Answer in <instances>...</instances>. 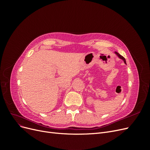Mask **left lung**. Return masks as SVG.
Masks as SVG:
<instances>
[{"instance_id":"obj_1","label":"left lung","mask_w":150,"mask_h":150,"mask_svg":"<svg viewBox=\"0 0 150 150\" xmlns=\"http://www.w3.org/2000/svg\"><path fill=\"white\" fill-rule=\"evenodd\" d=\"M115 53H116V55L117 56H118L120 59H122V60H123L124 61V62L125 63V64H126V60H125V57H122L121 55H120V54H119V53H117V52H115Z\"/></svg>"}]
</instances>
